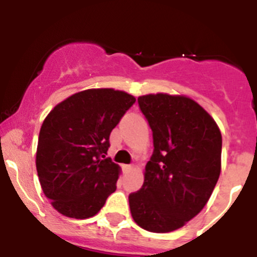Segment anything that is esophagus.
<instances>
[{
	"label": "esophagus",
	"mask_w": 257,
	"mask_h": 257,
	"mask_svg": "<svg viewBox=\"0 0 257 257\" xmlns=\"http://www.w3.org/2000/svg\"><path fill=\"white\" fill-rule=\"evenodd\" d=\"M123 169H124V171H131V170H133L134 167L131 165H124Z\"/></svg>",
	"instance_id": "obj_1"
}]
</instances>
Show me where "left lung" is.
<instances>
[{
    "label": "left lung",
    "instance_id": "8db88e82",
    "mask_svg": "<svg viewBox=\"0 0 257 257\" xmlns=\"http://www.w3.org/2000/svg\"><path fill=\"white\" fill-rule=\"evenodd\" d=\"M138 103L154 149L143 187L128 196L131 215L145 230L167 233L198 215L212 194L221 170V134L189 97L145 95Z\"/></svg>",
    "mask_w": 257,
    "mask_h": 257
}]
</instances>
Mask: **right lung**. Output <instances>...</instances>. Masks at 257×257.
<instances>
[{"label": "right lung", "instance_id": "1", "mask_svg": "<svg viewBox=\"0 0 257 257\" xmlns=\"http://www.w3.org/2000/svg\"><path fill=\"white\" fill-rule=\"evenodd\" d=\"M136 101L113 88L77 92L52 109L38 136V179L64 216L96 215L117 189L119 167L106 156L109 135Z\"/></svg>", "mask_w": 257, "mask_h": 257}]
</instances>
